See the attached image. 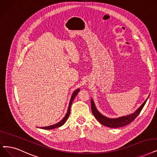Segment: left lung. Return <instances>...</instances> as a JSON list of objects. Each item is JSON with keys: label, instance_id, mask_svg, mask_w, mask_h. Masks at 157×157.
Here are the masks:
<instances>
[{"label": "left lung", "instance_id": "left-lung-1", "mask_svg": "<svg viewBox=\"0 0 157 157\" xmlns=\"http://www.w3.org/2000/svg\"><path fill=\"white\" fill-rule=\"evenodd\" d=\"M147 98L144 101V102L140 106V107L137 109V110L133 113L127 116L118 117L117 118H110L102 115L96 108L95 103H94V101L92 98L91 99V111L94 117L97 118V120L100 124H102L104 126L113 128H121L124 126H126V125L130 124L131 122H133L135 120L137 117V116L140 114V113L143 109L144 105L146 103Z\"/></svg>", "mask_w": 157, "mask_h": 157}]
</instances>
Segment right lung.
<instances>
[{
	"label": "right lung",
	"instance_id": "add662e5",
	"mask_svg": "<svg viewBox=\"0 0 157 157\" xmlns=\"http://www.w3.org/2000/svg\"><path fill=\"white\" fill-rule=\"evenodd\" d=\"M80 91V89H77L75 90L71 95V99H70V104H69V106H68V109H67V113L66 115H65V117L63 118V119L62 120H61L59 122L55 124H53V125H52V126H46V127H40L39 128L40 129H55V128H59V127H60L62 126V125H64V124H65L66 121L67 120V118L69 117V116H70V109H71V104L73 101V100L75 98V97L77 96V93L79 92Z\"/></svg>",
	"mask_w": 157,
	"mask_h": 157
}]
</instances>
